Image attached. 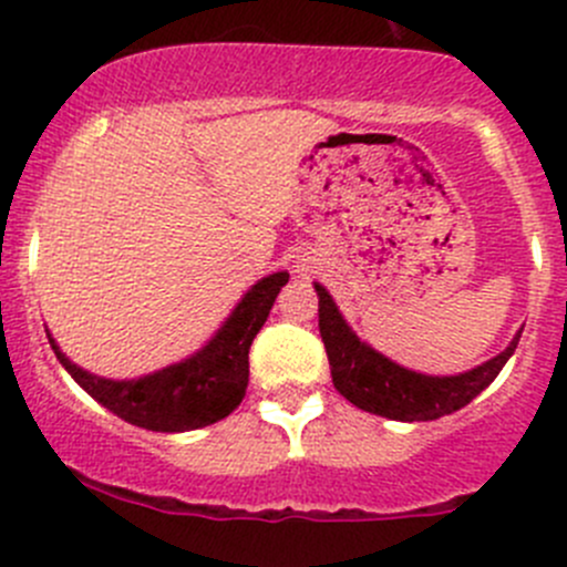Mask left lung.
<instances>
[{
  "mask_svg": "<svg viewBox=\"0 0 567 567\" xmlns=\"http://www.w3.org/2000/svg\"><path fill=\"white\" fill-rule=\"evenodd\" d=\"M318 290V326L329 357L337 392L357 409L400 422H427L447 416L472 403L499 375L518 346V331L499 357L458 375H425L405 370L359 340L337 310L323 285Z\"/></svg>",
  "mask_w": 567,
  "mask_h": 567,
  "instance_id": "1",
  "label": "left lung"
}]
</instances>
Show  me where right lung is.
I'll list each match as a JSON object with an SVG mask.
<instances>
[{"instance_id":"add662e5","label":"right lung","mask_w":567,"mask_h":567,"mask_svg":"<svg viewBox=\"0 0 567 567\" xmlns=\"http://www.w3.org/2000/svg\"><path fill=\"white\" fill-rule=\"evenodd\" d=\"M288 279V271L262 277L238 301L233 316L210 337L208 346L199 348L194 357L142 379H101L73 364L51 334L49 342L73 381L120 420L158 433L197 431L225 420L247 394L251 340L262 329L274 299Z\"/></svg>"}]
</instances>
